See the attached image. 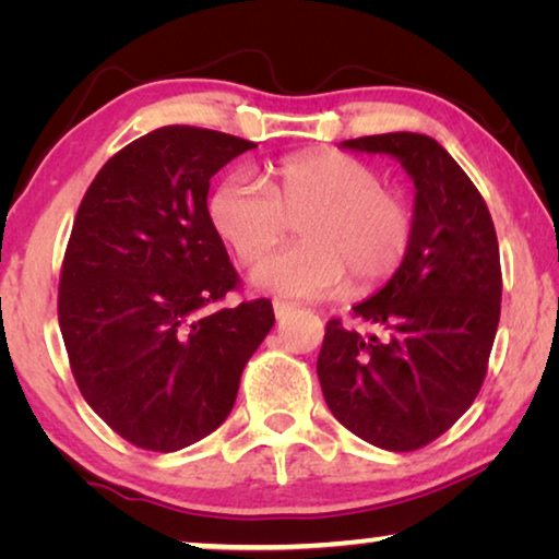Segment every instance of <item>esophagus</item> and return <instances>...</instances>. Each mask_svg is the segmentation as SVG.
Instances as JSON below:
<instances>
[{"instance_id": "34e87169", "label": "esophagus", "mask_w": 559, "mask_h": 559, "mask_svg": "<svg viewBox=\"0 0 559 559\" xmlns=\"http://www.w3.org/2000/svg\"><path fill=\"white\" fill-rule=\"evenodd\" d=\"M272 305H274V316H277L280 320L287 318L289 312H295V305H289V302H285V300H274Z\"/></svg>"}]
</instances>
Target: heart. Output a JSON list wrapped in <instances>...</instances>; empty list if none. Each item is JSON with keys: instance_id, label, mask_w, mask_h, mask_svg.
I'll list each match as a JSON object with an SVG mask.
<instances>
[{"instance_id": "obj_1", "label": "heart", "mask_w": 559, "mask_h": 559, "mask_svg": "<svg viewBox=\"0 0 559 559\" xmlns=\"http://www.w3.org/2000/svg\"><path fill=\"white\" fill-rule=\"evenodd\" d=\"M298 218L302 242L254 270L259 287L289 297H323L348 277L354 293L384 285L409 254L415 216L404 195L381 186L364 159L333 150L297 152L221 180L209 218L243 264H254Z\"/></svg>"}]
</instances>
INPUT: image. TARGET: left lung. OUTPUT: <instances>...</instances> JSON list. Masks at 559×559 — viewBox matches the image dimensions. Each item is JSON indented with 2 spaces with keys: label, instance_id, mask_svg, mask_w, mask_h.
I'll list each match as a JSON object with an SVG mask.
<instances>
[{
  "label": "left lung",
  "instance_id": "obj_1",
  "mask_svg": "<svg viewBox=\"0 0 559 559\" xmlns=\"http://www.w3.org/2000/svg\"><path fill=\"white\" fill-rule=\"evenodd\" d=\"M341 147L400 159L415 182V236L394 277L354 305L371 333L328 320L318 379L343 427L407 453L450 430L484 384L501 316L499 241L486 201L432 136L373 134Z\"/></svg>",
  "mask_w": 559,
  "mask_h": 559
}]
</instances>
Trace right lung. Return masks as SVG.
<instances>
[{"mask_svg": "<svg viewBox=\"0 0 559 559\" xmlns=\"http://www.w3.org/2000/svg\"><path fill=\"white\" fill-rule=\"evenodd\" d=\"M251 147L159 127L98 170L75 213L60 333L83 400L136 448L173 453L224 425L274 325L264 297L213 310L239 274L209 218L211 178Z\"/></svg>", "mask_w": 559, "mask_h": 559, "instance_id": "right-lung-1", "label": "right lung"}]
</instances>
